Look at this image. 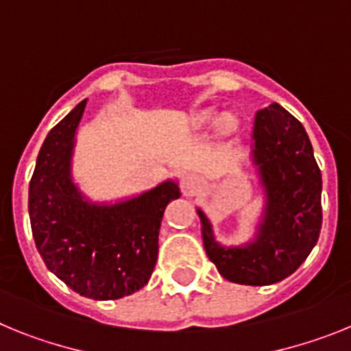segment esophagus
Instances as JSON below:
<instances>
[{"mask_svg":"<svg viewBox=\"0 0 351 351\" xmlns=\"http://www.w3.org/2000/svg\"><path fill=\"white\" fill-rule=\"evenodd\" d=\"M180 189H182V193L185 196L196 194L201 189V178L197 175H194V173H184V175L180 176Z\"/></svg>","mask_w":351,"mask_h":351,"instance_id":"34e87169","label":"esophagus"}]
</instances>
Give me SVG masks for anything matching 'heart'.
<instances>
[{
  "label": "heart",
  "mask_w": 351,
  "mask_h": 351,
  "mask_svg": "<svg viewBox=\"0 0 351 351\" xmlns=\"http://www.w3.org/2000/svg\"><path fill=\"white\" fill-rule=\"evenodd\" d=\"M212 125H217L222 132H226V130L233 129L234 118L231 114H228V112L217 114L213 109H205V111H197L196 114H193V118L189 121V127L193 130L208 129Z\"/></svg>",
  "instance_id": "1"
}]
</instances>
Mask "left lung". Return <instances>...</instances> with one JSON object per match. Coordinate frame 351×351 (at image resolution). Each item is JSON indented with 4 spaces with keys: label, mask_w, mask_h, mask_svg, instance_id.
I'll use <instances>...</instances> for the list:
<instances>
[{
    "label": "left lung",
    "mask_w": 351,
    "mask_h": 351,
    "mask_svg": "<svg viewBox=\"0 0 351 351\" xmlns=\"http://www.w3.org/2000/svg\"><path fill=\"white\" fill-rule=\"evenodd\" d=\"M251 164L263 193L252 239L222 245L201 208L203 245L224 279L267 286L291 276L306 261L322 230V173L304 125L279 104L256 111Z\"/></svg>",
    "instance_id": "obj_1"
}]
</instances>
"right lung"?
<instances>
[{
  "label": "right lung",
  "mask_w": 351,
  "mask_h": 351,
  "mask_svg": "<svg viewBox=\"0 0 351 351\" xmlns=\"http://www.w3.org/2000/svg\"><path fill=\"white\" fill-rule=\"evenodd\" d=\"M88 100L47 134L29 182V222L45 267L75 293L117 300L148 285L158 254V230L178 182L117 201H93L72 175L75 136Z\"/></svg>",
  "instance_id": "right-lung-1"
}]
</instances>
